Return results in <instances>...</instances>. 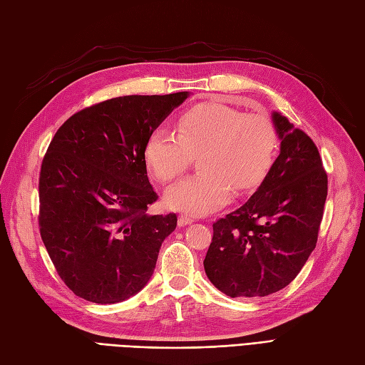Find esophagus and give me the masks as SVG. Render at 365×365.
Listing matches in <instances>:
<instances>
[{
    "instance_id": "34e87169",
    "label": "esophagus",
    "mask_w": 365,
    "mask_h": 365,
    "mask_svg": "<svg viewBox=\"0 0 365 365\" xmlns=\"http://www.w3.org/2000/svg\"><path fill=\"white\" fill-rule=\"evenodd\" d=\"M193 217L192 216H189V215H181L180 217H178V225L180 227H184V225H189V224H192L193 222Z\"/></svg>"
}]
</instances>
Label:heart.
<instances>
[{"label": "heart", "instance_id": "obj_1", "mask_svg": "<svg viewBox=\"0 0 365 365\" xmlns=\"http://www.w3.org/2000/svg\"><path fill=\"white\" fill-rule=\"evenodd\" d=\"M277 150V134L263 115H245L220 103L193 106L178 118V134L157 128L149 135L145 160L161 182L172 181L200 157V173L175 182L165 205L204 215L225 205L231 190L245 195L264 180Z\"/></svg>", "mask_w": 365, "mask_h": 365}]
</instances>
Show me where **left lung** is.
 Returning <instances> with one entry per match:
<instances>
[{"label": "left lung", "mask_w": 365, "mask_h": 365, "mask_svg": "<svg viewBox=\"0 0 365 365\" xmlns=\"http://www.w3.org/2000/svg\"><path fill=\"white\" fill-rule=\"evenodd\" d=\"M280 153L250 200L213 224L204 260L225 295L259 298L288 286L317 245L327 175L311 137L272 111Z\"/></svg>", "instance_id": "8db88e82"}]
</instances>
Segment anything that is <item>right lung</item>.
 Returning a JSON list of instances; mask_svg holds the SVG:
<instances>
[{
  "label": "right lung",
  "instance_id": "1",
  "mask_svg": "<svg viewBox=\"0 0 365 365\" xmlns=\"http://www.w3.org/2000/svg\"><path fill=\"white\" fill-rule=\"evenodd\" d=\"M189 91L123 96L85 108L54 134L39 176V230L63 283L98 304L125 302L155 269L176 215L157 201L145 148Z\"/></svg>",
  "mask_w": 365,
  "mask_h": 365
}]
</instances>
